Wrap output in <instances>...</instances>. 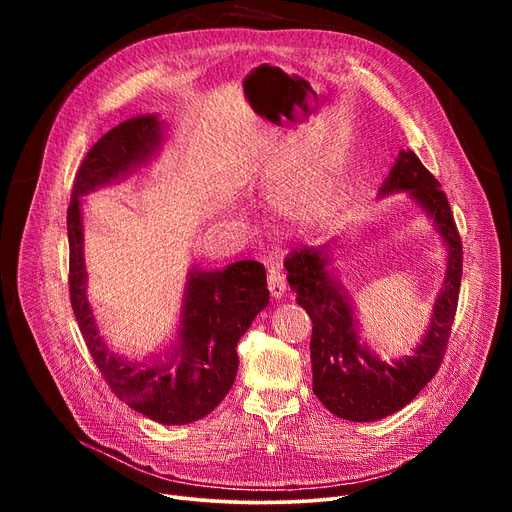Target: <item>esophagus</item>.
Instances as JSON below:
<instances>
[{
	"instance_id": "34e87169",
	"label": "esophagus",
	"mask_w": 512,
	"mask_h": 512,
	"mask_svg": "<svg viewBox=\"0 0 512 512\" xmlns=\"http://www.w3.org/2000/svg\"><path fill=\"white\" fill-rule=\"evenodd\" d=\"M267 288H270V294L274 299H282L286 292V280L280 272L278 257L267 259Z\"/></svg>"
}]
</instances>
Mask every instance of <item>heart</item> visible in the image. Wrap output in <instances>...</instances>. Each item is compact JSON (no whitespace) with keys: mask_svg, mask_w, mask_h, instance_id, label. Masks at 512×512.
I'll return each instance as SVG.
<instances>
[{"mask_svg":"<svg viewBox=\"0 0 512 512\" xmlns=\"http://www.w3.org/2000/svg\"><path fill=\"white\" fill-rule=\"evenodd\" d=\"M336 184L321 159L288 164L276 182L274 199L288 220L315 224L324 220L334 207Z\"/></svg>","mask_w":512,"mask_h":512,"instance_id":"b5f03b06","label":"heart"}]
</instances>
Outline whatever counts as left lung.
I'll return each instance as SVG.
<instances>
[{
  "instance_id": "left-lung-1",
  "label": "left lung",
  "mask_w": 512,
  "mask_h": 512,
  "mask_svg": "<svg viewBox=\"0 0 512 512\" xmlns=\"http://www.w3.org/2000/svg\"><path fill=\"white\" fill-rule=\"evenodd\" d=\"M409 193L446 247V274L436 294L432 319L413 353L384 361L361 338L353 297L332 272L338 240L303 247L284 259L290 290L313 321V392L330 413L346 421H378L409 402L434 378L450 338L463 276V247L440 182L411 149H402L378 197Z\"/></svg>"
}]
</instances>
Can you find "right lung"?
Returning <instances> with one entry per match:
<instances>
[{
  "mask_svg": "<svg viewBox=\"0 0 512 512\" xmlns=\"http://www.w3.org/2000/svg\"><path fill=\"white\" fill-rule=\"evenodd\" d=\"M164 132L166 122L157 114L134 116L105 132L85 155L68 207V282L76 324L107 386L137 413L164 425H184L209 415L232 388L236 344L270 303V290L257 261H236L215 272L193 267L186 272L176 340L164 357L128 361L107 346L87 299L83 197L147 166L161 149Z\"/></svg>",
  "mask_w": 512,
  "mask_h": 512,
  "instance_id": "obj_1",
  "label": "right lung"
}]
</instances>
